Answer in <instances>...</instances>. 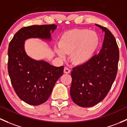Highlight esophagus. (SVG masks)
Listing matches in <instances>:
<instances>
[{"label":"esophagus","mask_w":127,"mask_h":127,"mask_svg":"<svg viewBox=\"0 0 127 127\" xmlns=\"http://www.w3.org/2000/svg\"><path fill=\"white\" fill-rule=\"evenodd\" d=\"M64 72L65 73V74H69V73L70 72V70L69 69H68L67 67H64Z\"/></svg>","instance_id":"1"}]
</instances>
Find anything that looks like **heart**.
<instances>
[{"label": "heart", "mask_w": 127, "mask_h": 127, "mask_svg": "<svg viewBox=\"0 0 127 127\" xmlns=\"http://www.w3.org/2000/svg\"><path fill=\"white\" fill-rule=\"evenodd\" d=\"M100 44L98 34L88 29H74L65 32L60 38L56 52L61 58L70 54V60L75 64L88 62L95 54Z\"/></svg>", "instance_id": "heart-1"}]
</instances>
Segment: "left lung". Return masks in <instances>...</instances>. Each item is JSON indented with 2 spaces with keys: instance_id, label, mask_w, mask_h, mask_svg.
Here are the masks:
<instances>
[{
  "instance_id": "left-lung-1",
  "label": "left lung",
  "mask_w": 127,
  "mask_h": 127,
  "mask_svg": "<svg viewBox=\"0 0 127 127\" xmlns=\"http://www.w3.org/2000/svg\"><path fill=\"white\" fill-rule=\"evenodd\" d=\"M95 25L105 33L100 51L71 72L70 97L75 103L83 108L94 106L106 97L116 77L119 59L113 34L106 27Z\"/></svg>"
}]
</instances>
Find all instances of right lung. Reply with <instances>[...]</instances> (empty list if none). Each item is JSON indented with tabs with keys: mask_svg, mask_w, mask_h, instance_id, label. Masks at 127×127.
I'll list each match as a JSON object with an SVG mask.
<instances>
[{
	"mask_svg": "<svg viewBox=\"0 0 127 127\" xmlns=\"http://www.w3.org/2000/svg\"><path fill=\"white\" fill-rule=\"evenodd\" d=\"M57 27L55 24L25 27L9 44L8 71L11 82L18 97L29 105L36 106L47 100L63 75L64 66L56 67L44 60L30 57L25 50V41L30 38L50 41Z\"/></svg>",
	"mask_w": 127,
	"mask_h": 127,
	"instance_id": "add662e5",
	"label": "right lung"
}]
</instances>
